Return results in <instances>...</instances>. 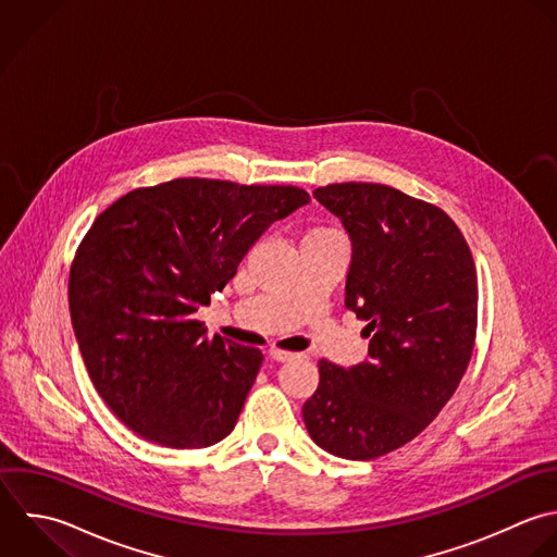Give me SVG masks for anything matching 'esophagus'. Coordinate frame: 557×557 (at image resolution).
Segmentation results:
<instances>
[{"instance_id":"1","label":"esophagus","mask_w":557,"mask_h":557,"mask_svg":"<svg viewBox=\"0 0 557 557\" xmlns=\"http://www.w3.org/2000/svg\"><path fill=\"white\" fill-rule=\"evenodd\" d=\"M293 356H295V354L284 351V349H277V347H271V349H269V358L275 360V362H286V360H290Z\"/></svg>"}]
</instances>
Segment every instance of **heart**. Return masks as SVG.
<instances>
[{"label": "heart", "mask_w": 557, "mask_h": 557, "mask_svg": "<svg viewBox=\"0 0 557 557\" xmlns=\"http://www.w3.org/2000/svg\"><path fill=\"white\" fill-rule=\"evenodd\" d=\"M330 234H336V232L330 230V227H321V225H319V227H310L304 238H317V236H330Z\"/></svg>", "instance_id": "1"}]
</instances>
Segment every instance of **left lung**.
<instances>
[{"instance_id":"obj_1","label":"left lung","mask_w":557,"mask_h":557,"mask_svg":"<svg viewBox=\"0 0 557 557\" xmlns=\"http://www.w3.org/2000/svg\"><path fill=\"white\" fill-rule=\"evenodd\" d=\"M312 195L349 232L345 306L371 341L358 367L319 362L304 423L327 454L375 460L414 441L460 386L478 334L475 262L445 210L393 186L343 182Z\"/></svg>"}]
</instances>
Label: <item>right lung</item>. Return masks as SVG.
<instances>
[{"label":"right lung","mask_w":557,"mask_h":557,"mask_svg":"<svg viewBox=\"0 0 557 557\" xmlns=\"http://www.w3.org/2000/svg\"><path fill=\"white\" fill-rule=\"evenodd\" d=\"M297 186L177 177L106 208L69 271V310L90 382L140 438L201 449L236 425L262 351L206 336L195 319L277 219Z\"/></svg>","instance_id":"right-lung-1"}]
</instances>
